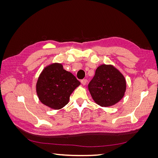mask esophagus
I'll use <instances>...</instances> for the list:
<instances>
[{"label":"esophagus","instance_id":"34e87169","mask_svg":"<svg viewBox=\"0 0 158 158\" xmlns=\"http://www.w3.org/2000/svg\"><path fill=\"white\" fill-rule=\"evenodd\" d=\"M87 82H88V80L86 79H83V80H81V83H82L83 85L86 84Z\"/></svg>","mask_w":158,"mask_h":158}]
</instances>
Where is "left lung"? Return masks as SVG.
I'll return each mask as SVG.
<instances>
[{
  "instance_id": "left-lung-1",
  "label": "left lung",
  "mask_w": 158,
  "mask_h": 158,
  "mask_svg": "<svg viewBox=\"0 0 158 158\" xmlns=\"http://www.w3.org/2000/svg\"><path fill=\"white\" fill-rule=\"evenodd\" d=\"M88 89L94 102L102 107L112 106L123 98L126 80L123 75L112 65L98 66Z\"/></svg>"
}]
</instances>
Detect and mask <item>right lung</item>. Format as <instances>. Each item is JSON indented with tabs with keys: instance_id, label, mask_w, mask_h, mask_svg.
I'll return each instance as SVG.
<instances>
[{
	"instance_id": "1",
	"label": "right lung",
	"mask_w": 158,
	"mask_h": 158,
	"mask_svg": "<svg viewBox=\"0 0 158 158\" xmlns=\"http://www.w3.org/2000/svg\"><path fill=\"white\" fill-rule=\"evenodd\" d=\"M80 84L75 76L59 63L51 64L42 71L36 84V92L42 103L60 109L69 103L70 95Z\"/></svg>"
}]
</instances>
